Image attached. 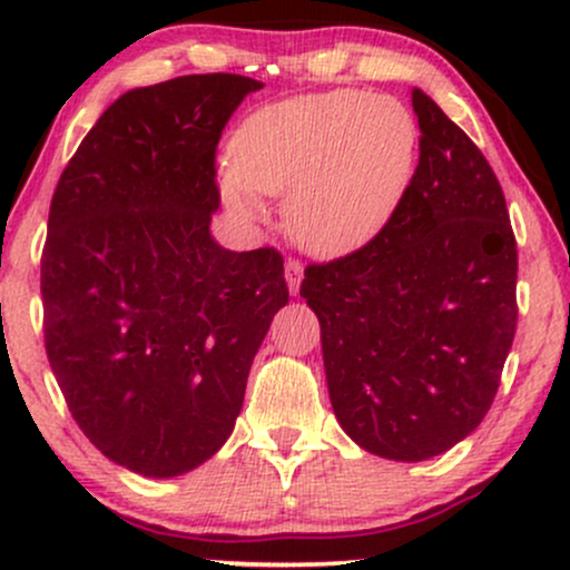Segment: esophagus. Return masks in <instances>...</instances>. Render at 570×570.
Listing matches in <instances>:
<instances>
[{"label": "esophagus", "mask_w": 570, "mask_h": 570, "mask_svg": "<svg viewBox=\"0 0 570 570\" xmlns=\"http://www.w3.org/2000/svg\"><path fill=\"white\" fill-rule=\"evenodd\" d=\"M284 271H286V284H289V292L297 294L299 281H303V263H299V259H289Z\"/></svg>", "instance_id": "34e87169"}]
</instances>
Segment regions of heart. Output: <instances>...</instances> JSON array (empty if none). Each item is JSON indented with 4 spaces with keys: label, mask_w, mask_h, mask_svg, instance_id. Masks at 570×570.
Wrapping results in <instances>:
<instances>
[{
    "label": "heart",
    "mask_w": 570,
    "mask_h": 570,
    "mask_svg": "<svg viewBox=\"0 0 570 570\" xmlns=\"http://www.w3.org/2000/svg\"><path fill=\"white\" fill-rule=\"evenodd\" d=\"M415 117L399 98L337 88L267 104L240 122L219 193L244 219L284 195L286 233L305 252L343 257L381 233L407 193Z\"/></svg>",
    "instance_id": "obj_1"
}]
</instances>
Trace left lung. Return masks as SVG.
<instances>
[{
	"instance_id": "left-lung-1",
	"label": "left lung",
	"mask_w": 570,
	"mask_h": 570,
	"mask_svg": "<svg viewBox=\"0 0 570 570\" xmlns=\"http://www.w3.org/2000/svg\"><path fill=\"white\" fill-rule=\"evenodd\" d=\"M421 158L370 244L307 265L299 297L322 324L332 410L358 448L426 461L493 404L517 330V244L476 144L412 90Z\"/></svg>"
}]
</instances>
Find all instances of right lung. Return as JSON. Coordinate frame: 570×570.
I'll return each instance as SVG.
<instances>
[{
	"instance_id": "add662e5",
	"label": "right lung",
	"mask_w": 570,
	"mask_h": 570,
	"mask_svg": "<svg viewBox=\"0 0 570 570\" xmlns=\"http://www.w3.org/2000/svg\"><path fill=\"white\" fill-rule=\"evenodd\" d=\"M263 82L187 75L134 88L63 168L42 248L45 351L109 461L179 476L227 442L254 356L289 303L276 248L212 238L217 144Z\"/></svg>"
}]
</instances>
